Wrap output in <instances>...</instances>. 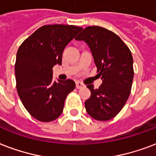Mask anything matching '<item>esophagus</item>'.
<instances>
[{
    "label": "esophagus",
    "mask_w": 156,
    "mask_h": 156,
    "mask_svg": "<svg viewBox=\"0 0 156 156\" xmlns=\"http://www.w3.org/2000/svg\"><path fill=\"white\" fill-rule=\"evenodd\" d=\"M84 86V84L81 83V82H76V88H81Z\"/></svg>",
    "instance_id": "34e87169"
}]
</instances>
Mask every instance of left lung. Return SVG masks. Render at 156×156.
I'll return each instance as SVG.
<instances>
[{
	"label": "left lung",
	"instance_id": "obj_1",
	"mask_svg": "<svg viewBox=\"0 0 156 156\" xmlns=\"http://www.w3.org/2000/svg\"><path fill=\"white\" fill-rule=\"evenodd\" d=\"M75 39L88 44L103 80L98 88L87 85L91 96L85 101L86 111L94 119L109 120L120 112L130 94L134 78L130 50L119 36L98 26L86 27Z\"/></svg>",
	"mask_w": 156,
	"mask_h": 156
}]
</instances>
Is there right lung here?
Segmentation results:
<instances>
[{"label": "right lung", "mask_w": 156, "mask_h": 156, "mask_svg": "<svg viewBox=\"0 0 156 156\" xmlns=\"http://www.w3.org/2000/svg\"><path fill=\"white\" fill-rule=\"evenodd\" d=\"M82 27L45 25L23 41L15 63L16 90L26 109L41 122L58 119L68 94L75 88L72 79L52 82V68L62 64L65 47Z\"/></svg>", "instance_id": "right-lung-1"}]
</instances>
